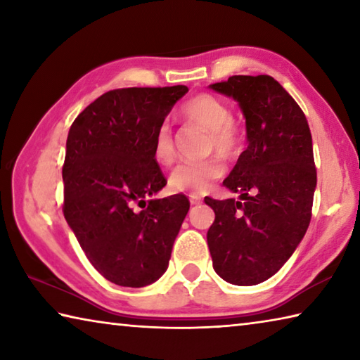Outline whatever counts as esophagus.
Masks as SVG:
<instances>
[{
	"mask_svg": "<svg viewBox=\"0 0 360 360\" xmlns=\"http://www.w3.org/2000/svg\"><path fill=\"white\" fill-rule=\"evenodd\" d=\"M188 200H191L192 205L202 203V197H200V195H197V193H191V195H188Z\"/></svg>",
	"mask_w": 360,
	"mask_h": 360,
	"instance_id": "obj_1",
	"label": "esophagus"
}]
</instances>
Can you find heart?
Masks as SVG:
<instances>
[{"label": "heart", "instance_id": "heart-1", "mask_svg": "<svg viewBox=\"0 0 360 360\" xmlns=\"http://www.w3.org/2000/svg\"><path fill=\"white\" fill-rule=\"evenodd\" d=\"M181 117L187 124L197 125L208 131L206 152H217L222 158H235L243 144V130L231 117L227 103L212 94H197L181 108ZM152 155L162 167H169L176 158L172 130L167 124L158 127L152 143ZM225 168L219 157L205 160L184 162L169 174V188L182 193H205L212 182L224 174Z\"/></svg>", "mask_w": 360, "mask_h": 360}]
</instances>
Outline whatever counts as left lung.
<instances>
[{
  "label": "left lung",
  "instance_id": "obj_1",
  "mask_svg": "<svg viewBox=\"0 0 360 360\" xmlns=\"http://www.w3.org/2000/svg\"><path fill=\"white\" fill-rule=\"evenodd\" d=\"M212 90L240 103L248 148L225 178L235 198L205 203L212 266L230 284L266 281L294 254L311 221L316 188L313 141L300 106L271 76H231Z\"/></svg>",
  "mask_w": 360,
  "mask_h": 360
}]
</instances>
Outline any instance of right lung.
I'll return each instance as SVG.
<instances>
[{
	"instance_id": "1",
	"label": "right lung",
	"mask_w": 360,
	"mask_h": 360,
	"mask_svg": "<svg viewBox=\"0 0 360 360\" xmlns=\"http://www.w3.org/2000/svg\"><path fill=\"white\" fill-rule=\"evenodd\" d=\"M173 87L115 89L72 122L63 163V216L103 278L144 288L167 271L191 203L186 195L149 200L167 186L152 143L174 103Z\"/></svg>"
}]
</instances>
